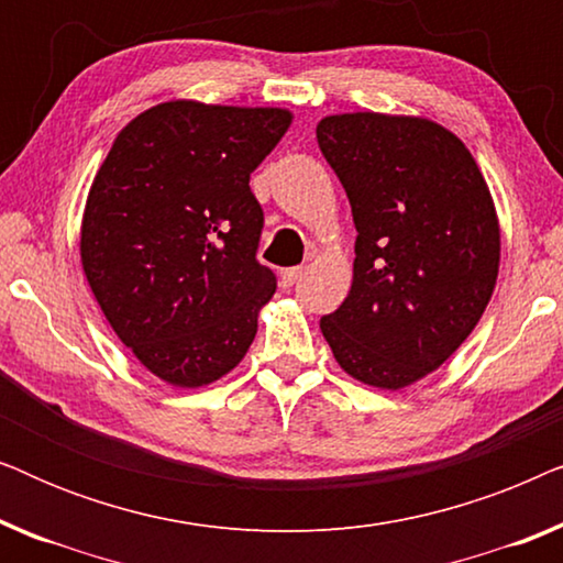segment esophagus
<instances>
[{
	"label": "esophagus",
	"mask_w": 563,
	"mask_h": 563,
	"mask_svg": "<svg viewBox=\"0 0 563 563\" xmlns=\"http://www.w3.org/2000/svg\"><path fill=\"white\" fill-rule=\"evenodd\" d=\"M302 274H305V268H302V266H295V268H284V272H282V284H284V287H291V284L302 279Z\"/></svg>",
	"instance_id": "34e87169"
}]
</instances>
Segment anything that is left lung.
Masks as SVG:
<instances>
[{"instance_id": "8db88e82", "label": "left lung", "mask_w": 563, "mask_h": 563, "mask_svg": "<svg viewBox=\"0 0 563 563\" xmlns=\"http://www.w3.org/2000/svg\"><path fill=\"white\" fill-rule=\"evenodd\" d=\"M318 143L358 233L351 291L320 330L353 379L410 387L466 341L495 291L489 187L466 145L426 118L330 114Z\"/></svg>"}]
</instances>
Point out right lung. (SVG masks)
<instances>
[{
	"instance_id": "right-lung-1",
	"label": "right lung",
	"mask_w": 563,
	"mask_h": 563,
	"mask_svg": "<svg viewBox=\"0 0 563 563\" xmlns=\"http://www.w3.org/2000/svg\"><path fill=\"white\" fill-rule=\"evenodd\" d=\"M291 125L282 107L174 99L130 120L91 181L81 266L107 322L174 387L241 364L276 276L256 261L251 174Z\"/></svg>"
}]
</instances>
